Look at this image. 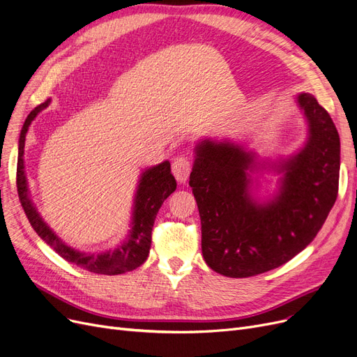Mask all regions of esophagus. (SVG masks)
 <instances>
[{
  "label": "esophagus",
  "instance_id": "esophagus-1",
  "mask_svg": "<svg viewBox=\"0 0 357 357\" xmlns=\"http://www.w3.org/2000/svg\"><path fill=\"white\" fill-rule=\"evenodd\" d=\"M172 172H174V175L178 179V182H181V183L187 182V179L190 176V172H191V160L185 155L176 157L174 163H172Z\"/></svg>",
  "mask_w": 357,
  "mask_h": 357
}]
</instances>
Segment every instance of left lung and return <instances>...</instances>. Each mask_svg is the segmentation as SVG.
<instances>
[{"mask_svg": "<svg viewBox=\"0 0 357 357\" xmlns=\"http://www.w3.org/2000/svg\"><path fill=\"white\" fill-rule=\"evenodd\" d=\"M296 102L307 139L291 155L263 160L231 139L206 138L194 147L190 187L202 219V252L220 275L247 278L291 260L313 241L337 200V128L312 94L300 92ZM263 169L282 178L277 192L259 202L251 191Z\"/></svg>", "mask_w": 357, "mask_h": 357, "instance_id": "1", "label": "left lung"}]
</instances>
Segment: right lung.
<instances>
[{
  "instance_id": "right-lung-1",
  "label": "right lung",
  "mask_w": 357,
  "mask_h": 357,
  "mask_svg": "<svg viewBox=\"0 0 357 357\" xmlns=\"http://www.w3.org/2000/svg\"><path fill=\"white\" fill-rule=\"evenodd\" d=\"M50 102L51 100H47L29 113L23 123L19 138L17 192L22 207L32 228L52 250H56V253L85 271L101 275H119L139 268L147 260L150 253L151 231L158 208L162 207L167 197L176 190V181L174 175L170 174V163L166 160L160 165L147 167L141 174L134 197V206H132L130 229L121 245L102 253H85L72 248L47 225L43 216L39 215L38 208L31 199L29 183L24 172L23 155L26 134H28L29 126L35 121V117L47 109Z\"/></svg>"
}]
</instances>
